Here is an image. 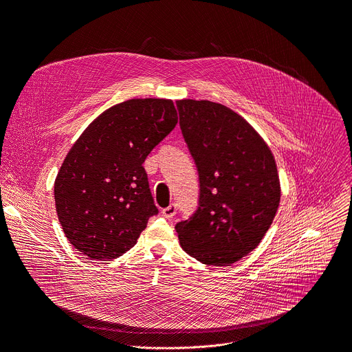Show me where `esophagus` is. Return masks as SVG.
I'll use <instances>...</instances> for the list:
<instances>
[{"label": "esophagus", "mask_w": 352, "mask_h": 352, "mask_svg": "<svg viewBox=\"0 0 352 352\" xmlns=\"http://www.w3.org/2000/svg\"><path fill=\"white\" fill-rule=\"evenodd\" d=\"M161 212H162V216L165 219H173L175 216V212H177V207H175V204H171V206L162 208Z\"/></svg>", "instance_id": "1"}]
</instances>
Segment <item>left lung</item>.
Wrapping results in <instances>:
<instances>
[{
	"instance_id": "1",
	"label": "left lung",
	"mask_w": 352,
	"mask_h": 352,
	"mask_svg": "<svg viewBox=\"0 0 352 352\" xmlns=\"http://www.w3.org/2000/svg\"><path fill=\"white\" fill-rule=\"evenodd\" d=\"M179 126L195 161L200 201L175 230L198 262L230 266L265 237L280 203L272 151L249 122L210 100H177Z\"/></svg>"
}]
</instances>
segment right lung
I'll list each match as a JSON object with an SVG mask.
<instances>
[{
    "label": "right lung",
    "mask_w": 352,
    "mask_h": 352,
    "mask_svg": "<svg viewBox=\"0 0 352 352\" xmlns=\"http://www.w3.org/2000/svg\"><path fill=\"white\" fill-rule=\"evenodd\" d=\"M177 122L171 99H129L83 131L54 181L57 217L74 249L102 261L135 246L158 214L142 164Z\"/></svg>",
    "instance_id": "1"
}]
</instances>
